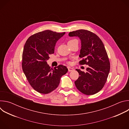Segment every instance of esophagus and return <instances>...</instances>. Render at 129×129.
Returning a JSON list of instances; mask_svg holds the SVG:
<instances>
[{"label":"esophagus","mask_w":129,"mask_h":129,"mask_svg":"<svg viewBox=\"0 0 129 129\" xmlns=\"http://www.w3.org/2000/svg\"><path fill=\"white\" fill-rule=\"evenodd\" d=\"M67 68H68V71H72L74 70L73 68H72V67H67Z\"/></svg>","instance_id":"obj_1"}]
</instances>
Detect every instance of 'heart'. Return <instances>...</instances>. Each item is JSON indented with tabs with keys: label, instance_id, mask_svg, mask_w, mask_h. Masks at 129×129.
<instances>
[{
	"label": "heart",
	"instance_id": "heart-1",
	"mask_svg": "<svg viewBox=\"0 0 129 129\" xmlns=\"http://www.w3.org/2000/svg\"><path fill=\"white\" fill-rule=\"evenodd\" d=\"M74 42H78V41L77 39H71V40H70L68 42V44L72 43H74Z\"/></svg>",
	"mask_w": 129,
	"mask_h": 129
}]
</instances>
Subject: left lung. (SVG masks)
<instances>
[{"mask_svg": "<svg viewBox=\"0 0 129 129\" xmlns=\"http://www.w3.org/2000/svg\"><path fill=\"white\" fill-rule=\"evenodd\" d=\"M70 37H78L81 41L79 57L81 65L86 64L87 72L76 70L79 77L75 82L77 89L86 95H93L104 86L110 69V64L104 45L99 37L90 31L79 29L69 33Z\"/></svg>", "mask_w": 129, "mask_h": 129, "instance_id": "1", "label": "left lung"}]
</instances>
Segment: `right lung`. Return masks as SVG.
Masks as SVG:
<instances>
[{"label": "right lung", "instance_id": "right-lung-1", "mask_svg": "<svg viewBox=\"0 0 129 129\" xmlns=\"http://www.w3.org/2000/svg\"><path fill=\"white\" fill-rule=\"evenodd\" d=\"M65 34L50 30L40 31L29 37L24 46L23 72L30 86L40 93L47 94L56 89L61 77L68 71L65 66L51 68L47 63L57 42Z\"/></svg>", "mask_w": 129, "mask_h": 129}]
</instances>
